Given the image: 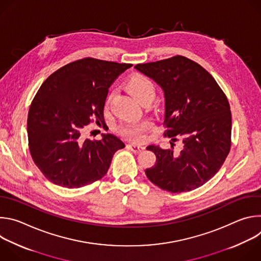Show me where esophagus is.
I'll list each match as a JSON object with an SVG mask.
<instances>
[{"label":"esophagus","instance_id":"1","mask_svg":"<svg viewBox=\"0 0 261 261\" xmlns=\"http://www.w3.org/2000/svg\"><path fill=\"white\" fill-rule=\"evenodd\" d=\"M128 147L130 148V150L134 153H140L141 151H143V146L140 145V144H136V143H130L128 144Z\"/></svg>","mask_w":261,"mask_h":261}]
</instances>
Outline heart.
<instances>
[{
  "label": "heart",
  "mask_w": 261,
  "mask_h": 261,
  "mask_svg": "<svg viewBox=\"0 0 261 261\" xmlns=\"http://www.w3.org/2000/svg\"><path fill=\"white\" fill-rule=\"evenodd\" d=\"M127 87L136 100L139 102L144 99H154L156 94V87L154 82L141 74H134L128 82ZM109 97L107 98V103ZM151 126L148 121H131L126 122L120 126V133L130 139H138L141 137L143 132Z\"/></svg>",
  "instance_id": "1"
}]
</instances>
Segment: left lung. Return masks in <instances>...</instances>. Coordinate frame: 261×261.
<instances>
[{"instance_id":"8db88e82","label":"left lung","mask_w":261,"mask_h":261,"mask_svg":"<svg viewBox=\"0 0 261 261\" xmlns=\"http://www.w3.org/2000/svg\"><path fill=\"white\" fill-rule=\"evenodd\" d=\"M135 69L164 92L165 136H180L182 148L163 150L148 145L156 163L145 169L147 178L172 193L194 190L210 180L230 151L231 113L228 100L211 74L181 56L138 64Z\"/></svg>"}]
</instances>
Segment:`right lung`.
I'll list each match as a JSON object with an SVG mask.
<instances>
[{
    "label": "right lung",
    "instance_id": "1",
    "mask_svg": "<svg viewBox=\"0 0 261 261\" xmlns=\"http://www.w3.org/2000/svg\"><path fill=\"white\" fill-rule=\"evenodd\" d=\"M132 64L86 58L60 68L42 84L28 116L34 163L64 188H81L102 178L125 143L114 134L84 138L91 122L103 123L108 89Z\"/></svg>",
    "mask_w": 261,
    "mask_h": 261
}]
</instances>
